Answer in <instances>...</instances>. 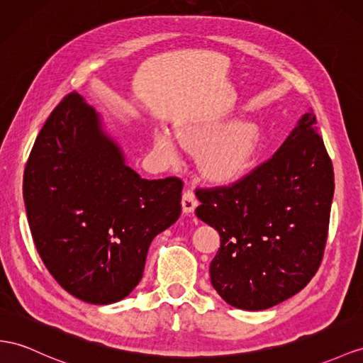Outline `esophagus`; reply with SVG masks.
Masks as SVG:
<instances>
[{"instance_id":"esophagus-1","label":"esophagus","mask_w":363,"mask_h":363,"mask_svg":"<svg viewBox=\"0 0 363 363\" xmlns=\"http://www.w3.org/2000/svg\"><path fill=\"white\" fill-rule=\"evenodd\" d=\"M198 207V199L191 190H185L182 194V210L184 213H193Z\"/></svg>"}]
</instances>
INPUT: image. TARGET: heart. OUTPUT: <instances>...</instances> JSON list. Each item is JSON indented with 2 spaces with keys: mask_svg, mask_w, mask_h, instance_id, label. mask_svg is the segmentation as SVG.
<instances>
[{
  "mask_svg": "<svg viewBox=\"0 0 363 363\" xmlns=\"http://www.w3.org/2000/svg\"><path fill=\"white\" fill-rule=\"evenodd\" d=\"M179 139L185 148L202 150L198 169L213 184H231L248 172L261 150L262 130L253 121L242 119L227 124L225 119H208L181 128ZM155 150L164 161L179 160V145L167 130L153 135Z\"/></svg>",
  "mask_w": 363,
  "mask_h": 363,
  "instance_id": "heart-1",
  "label": "heart"
}]
</instances>
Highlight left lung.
<instances>
[{"label": "left lung", "mask_w": 363, "mask_h": 363, "mask_svg": "<svg viewBox=\"0 0 363 363\" xmlns=\"http://www.w3.org/2000/svg\"><path fill=\"white\" fill-rule=\"evenodd\" d=\"M333 194V164L311 110L252 173L198 189L196 216L220 236L210 279L222 299L257 311L299 293L322 262Z\"/></svg>", "instance_id": "1"}]
</instances>
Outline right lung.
I'll list each match as a JSON object with an SVG mask.
<instances>
[{"mask_svg":"<svg viewBox=\"0 0 363 363\" xmlns=\"http://www.w3.org/2000/svg\"><path fill=\"white\" fill-rule=\"evenodd\" d=\"M179 178L143 179L70 93L55 107L26 164L23 196L36 250L78 299L107 305L133 291L152 240L181 215Z\"/></svg>","mask_w":363,"mask_h":363,"instance_id":"right-lung-1","label":"right lung"}]
</instances>
